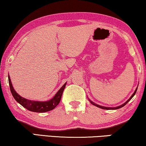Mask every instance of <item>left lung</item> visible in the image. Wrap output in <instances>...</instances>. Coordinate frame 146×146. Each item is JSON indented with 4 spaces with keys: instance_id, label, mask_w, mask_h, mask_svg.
Wrapping results in <instances>:
<instances>
[{
    "instance_id": "8db88e82",
    "label": "left lung",
    "mask_w": 146,
    "mask_h": 146,
    "mask_svg": "<svg viewBox=\"0 0 146 146\" xmlns=\"http://www.w3.org/2000/svg\"><path fill=\"white\" fill-rule=\"evenodd\" d=\"M137 89H138V88H136V90H135V92H134V94H133L132 95V96L130 97V98L128 99L127 101H126L125 103H123V104L122 105H120V106H118V107H103V106H101V105H98V104H96V103H94L93 102V101H92L91 100H90V99H89V100H90V102L92 103V105H95V106H96V107H99V108H101V109H106V110H115V109H120V108H122V107H124V105H126V104H127V103L129 102V101H130L131 100V99H132L133 97L134 96V95L136 94V91H137Z\"/></svg>"
}]
</instances>
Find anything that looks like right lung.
<instances>
[{
	"mask_svg": "<svg viewBox=\"0 0 146 146\" xmlns=\"http://www.w3.org/2000/svg\"><path fill=\"white\" fill-rule=\"evenodd\" d=\"M8 82H9L10 92H11L12 96L14 97V98L15 99L17 102L20 103L22 106L29 110V111L36 112V113H45V112L51 111V110L55 108L58 105V103H60L63 91H64L65 86L66 85V82L62 86V88L58 91V92L54 95L53 98L50 99V100L46 101H37L25 99L17 94L16 91L14 90L13 86H12L9 75H8Z\"/></svg>",
	"mask_w": 146,
	"mask_h": 146,
	"instance_id": "obj_1",
	"label": "right lung"
}]
</instances>
